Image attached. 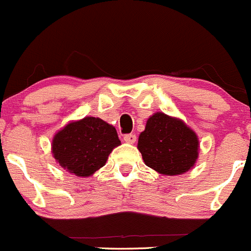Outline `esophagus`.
<instances>
[{"mask_svg": "<svg viewBox=\"0 0 251 251\" xmlns=\"http://www.w3.org/2000/svg\"><path fill=\"white\" fill-rule=\"evenodd\" d=\"M123 140L128 144H134L136 141V135L135 134H126L125 138H123Z\"/></svg>", "mask_w": 251, "mask_h": 251, "instance_id": "esophagus-1", "label": "esophagus"}]
</instances>
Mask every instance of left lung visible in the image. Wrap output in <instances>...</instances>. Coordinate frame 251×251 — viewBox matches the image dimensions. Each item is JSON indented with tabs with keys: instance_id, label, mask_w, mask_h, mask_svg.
Listing matches in <instances>:
<instances>
[{
	"instance_id": "left-lung-1",
	"label": "left lung",
	"mask_w": 251,
	"mask_h": 251,
	"mask_svg": "<svg viewBox=\"0 0 251 251\" xmlns=\"http://www.w3.org/2000/svg\"><path fill=\"white\" fill-rule=\"evenodd\" d=\"M138 149L146 166L166 176L188 172L199 156V139L183 121L153 113L141 131Z\"/></svg>"
}]
</instances>
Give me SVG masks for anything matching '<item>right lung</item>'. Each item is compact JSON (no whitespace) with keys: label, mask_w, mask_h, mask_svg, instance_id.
Here are the masks:
<instances>
[{"label":"right lung","mask_w":251,"mask_h":251,"mask_svg":"<svg viewBox=\"0 0 251 251\" xmlns=\"http://www.w3.org/2000/svg\"><path fill=\"white\" fill-rule=\"evenodd\" d=\"M121 145L113 126L95 117L68 123L52 139V153L61 167L78 177H90L103 167Z\"/></svg>","instance_id":"right-lung-1"}]
</instances>
